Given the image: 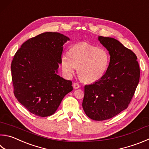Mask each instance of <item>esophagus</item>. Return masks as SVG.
Returning a JSON list of instances; mask_svg holds the SVG:
<instances>
[{
	"label": "esophagus",
	"instance_id": "1",
	"mask_svg": "<svg viewBox=\"0 0 149 149\" xmlns=\"http://www.w3.org/2000/svg\"><path fill=\"white\" fill-rule=\"evenodd\" d=\"M73 87H74L75 89H77V88L80 87V85H79V84H78L77 83H75L73 84Z\"/></svg>",
	"mask_w": 149,
	"mask_h": 149
}]
</instances>
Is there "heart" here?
Returning <instances> with one entry per match:
<instances>
[{"instance_id": "obj_1", "label": "heart", "mask_w": 149, "mask_h": 149, "mask_svg": "<svg viewBox=\"0 0 149 149\" xmlns=\"http://www.w3.org/2000/svg\"><path fill=\"white\" fill-rule=\"evenodd\" d=\"M110 55L103 48L86 42L74 45L68 53L61 58L62 68L64 74L71 75L77 68L78 76L83 81L93 83L102 79L110 64Z\"/></svg>"}]
</instances>
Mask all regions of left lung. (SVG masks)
Instances as JSON below:
<instances>
[{"label": "left lung", "mask_w": 149, "mask_h": 149, "mask_svg": "<svg viewBox=\"0 0 149 149\" xmlns=\"http://www.w3.org/2000/svg\"><path fill=\"white\" fill-rule=\"evenodd\" d=\"M98 40L109 51L110 64L102 79L85 86L82 106L89 118L99 121L128 107L139 83L140 69L136 54L118 40L103 36Z\"/></svg>", "instance_id": "8db88e82"}]
</instances>
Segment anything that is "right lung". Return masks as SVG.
I'll use <instances>...</instances> for the list:
<instances>
[{
    "instance_id": "right-lung-1",
    "label": "right lung",
    "mask_w": 149,
    "mask_h": 149,
    "mask_svg": "<svg viewBox=\"0 0 149 149\" xmlns=\"http://www.w3.org/2000/svg\"><path fill=\"white\" fill-rule=\"evenodd\" d=\"M68 40L58 32H44L23 43L13 56V94L32 114L43 117L53 115L73 90L72 81L57 75L63 45Z\"/></svg>"
}]
</instances>
